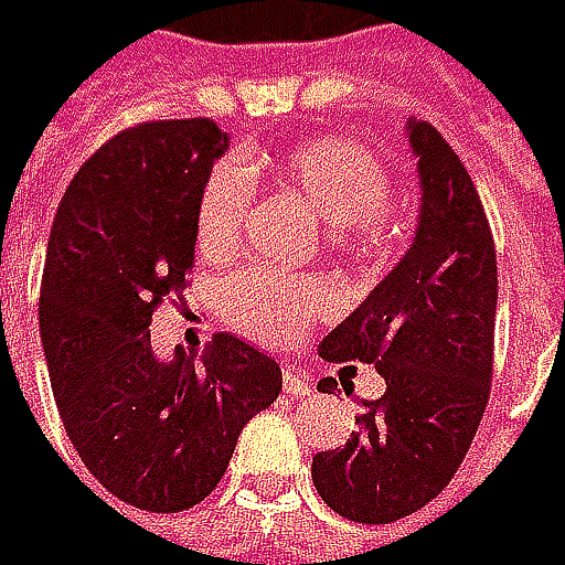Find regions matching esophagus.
Here are the masks:
<instances>
[{"mask_svg":"<svg viewBox=\"0 0 565 565\" xmlns=\"http://www.w3.org/2000/svg\"><path fill=\"white\" fill-rule=\"evenodd\" d=\"M281 386L287 395H310L313 393V383H310V376H303V373H294V370H284L281 373Z\"/></svg>","mask_w":565,"mask_h":565,"instance_id":"obj_1","label":"esophagus"}]
</instances>
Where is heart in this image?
<instances>
[{
  "mask_svg": "<svg viewBox=\"0 0 565 565\" xmlns=\"http://www.w3.org/2000/svg\"><path fill=\"white\" fill-rule=\"evenodd\" d=\"M268 170L284 192L303 199L310 212L343 242H373L386 225L390 172L366 147L340 137H320L284 150L275 160L248 157L225 163L202 185L195 209V242L205 255H228L242 245L248 218V175ZM330 303L317 281L275 271H245L225 287L228 317L265 343H294Z\"/></svg>",
  "mask_w": 565,
  "mask_h": 565,
  "instance_id": "b5f03b06",
  "label": "heart"
}]
</instances>
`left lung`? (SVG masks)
<instances>
[{
	"label": "left lung",
	"mask_w": 565,
	"mask_h": 565,
	"mask_svg": "<svg viewBox=\"0 0 565 565\" xmlns=\"http://www.w3.org/2000/svg\"><path fill=\"white\" fill-rule=\"evenodd\" d=\"M405 134L422 192L415 238L320 340L323 360L373 363L386 380L347 445L310 465L323 504L356 523H393L448 488L484 415L494 366L498 255L484 205L431 124L408 120ZM330 390L327 380L320 393Z\"/></svg>",
	"instance_id": "8db88e82"
}]
</instances>
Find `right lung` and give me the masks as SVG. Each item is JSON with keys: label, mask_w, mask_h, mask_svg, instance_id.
Listing matches in <instances>:
<instances>
[{"label": "right lung", "mask_w": 565, "mask_h": 565, "mask_svg": "<svg viewBox=\"0 0 565 565\" xmlns=\"http://www.w3.org/2000/svg\"><path fill=\"white\" fill-rule=\"evenodd\" d=\"M228 134L212 120L140 124L104 143L57 205L39 330L64 431L124 504L179 513L222 481L252 415L281 393V366L218 333L160 360L150 320L185 287L195 209Z\"/></svg>", "instance_id": "add662e5"}]
</instances>
